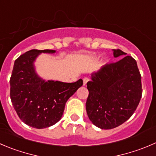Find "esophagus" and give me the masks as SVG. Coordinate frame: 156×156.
<instances>
[{"mask_svg":"<svg viewBox=\"0 0 156 156\" xmlns=\"http://www.w3.org/2000/svg\"><path fill=\"white\" fill-rule=\"evenodd\" d=\"M89 81H90V79L87 78V77H86V78H83V86L87 85V83L89 82Z\"/></svg>","mask_w":156,"mask_h":156,"instance_id":"obj_1","label":"esophagus"}]
</instances>
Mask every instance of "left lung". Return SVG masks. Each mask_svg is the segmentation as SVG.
I'll use <instances>...</instances> for the list:
<instances>
[{
  "mask_svg": "<svg viewBox=\"0 0 156 156\" xmlns=\"http://www.w3.org/2000/svg\"><path fill=\"white\" fill-rule=\"evenodd\" d=\"M114 57H125L91 73L87 83V115L93 125L111 129L125 122L136 111L142 97L141 75L136 60L120 50Z\"/></svg>",
  "mask_w": 156,
  "mask_h": 156,
  "instance_id": "left-lung-1",
  "label": "left lung"
}]
</instances>
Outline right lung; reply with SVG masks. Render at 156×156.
Returning <instances> with one entry per match:
<instances>
[{"label": "right lung", "instance_id": "right-lung-1", "mask_svg": "<svg viewBox=\"0 0 156 156\" xmlns=\"http://www.w3.org/2000/svg\"><path fill=\"white\" fill-rule=\"evenodd\" d=\"M54 53L53 50H31L14 62L10 80V95L19 118L29 126L44 129L61 119L69 98L83 85L75 83L45 80L36 72L34 62L41 53Z\"/></svg>", "mask_w": 156, "mask_h": 156}]
</instances>
